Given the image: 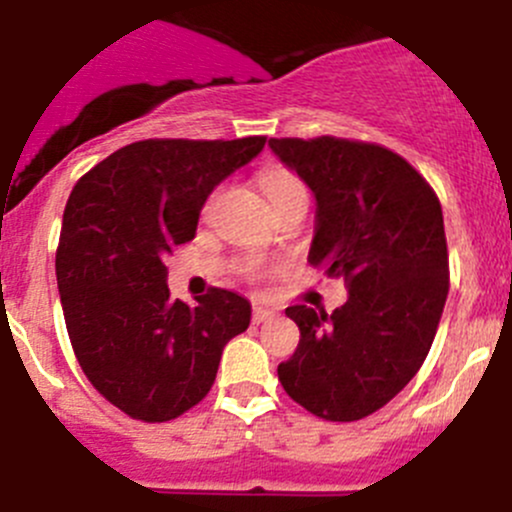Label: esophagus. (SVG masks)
Segmentation results:
<instances>
[{"instance_id":"obj_1","label":"esophagus","mask_w":512,"mask_h":512,"mask_svg":"<svg viewBox=\"0 0 512 512\" xmlns=\"http://www.w3.org/2000/svg\"><path fill=\"white\" fill-rule=\"evenodd\" d=\"M276 316H278L276 308L261 306V303H256L254 306V323H268V321H273Z\"/></svg>"}]
</instances>
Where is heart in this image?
I'll return each instance as SVG.
<instances>
[{"label":"heart","mask_w":512,"mask_h":512,"mask_svg":"<svg viewBox=\"0 0 512 512\" xmlns=\"http://www.w3.org/2000/svg\"><path fill=\"white\" fill-rule=\"evenodd\" d=\"M261 189L266 194L271 209L286 204V201L298 199V196H306V186L296 179L293 174H286V171H273V174H266L261 179ZM261 266L258 263H249L246 266V273H258Z\"/></svg>","instance_id":"heart-1"}]
</instances>
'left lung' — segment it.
<instances>
[{
    "label": "left lung",
    "mask_w": 512,
    "mask_h": 512,
    "mask_svg": "<svg viewBox=\"0 0 512 512\" xmlns=\"http://www.w3.org/2000/svg\"><path fill=\"white\" fill-rule=\"evenodd\" d=\"M268 146L316 199L308 263L348 288L333 313L286 308L301 341L278 381L313 416L358 421L408 386L438 331L448 298L440 201L378 144L321 136Z\"/></svg>",
    "instance_id": "8db88e82"
}]
</instances>
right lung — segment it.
I'll list each match as a JSON object with an SVG mask.
<instances>
[{"label": "right lung", "instance_id": "add662e5", "mask_svg": "<svg viewBox=\"0 0 512 512\" xmlns=\"http://www.w3.org/2000/svg\"><path fill=\"white\" fill-rule=\"evenodd\" d=\"M266 139H146L79 179L57 249V286L77 361L136 421L164 423L214 386L224 346L251 303L211 288L194 306L171 298L164 258L194 239L211 191L261 154Z\"/></svg>", "mask_w": 512, "mask_h": 512}]
</instances>
